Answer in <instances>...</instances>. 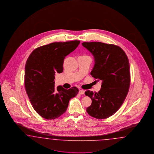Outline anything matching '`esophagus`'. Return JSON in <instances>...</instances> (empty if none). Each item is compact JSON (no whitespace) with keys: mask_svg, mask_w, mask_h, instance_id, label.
I'll list each match as a JSON object with an SVG mask.
<instances>
[{"mask_svg":"<svg viewBox=\"0 0 154 154\" xmlns=\"http://www.w3.org/2000/svg\"><path fill=\"white\" fill-rule=\"evenodd\" d=\"M79 94H81V95L84 94H85V91L83 90H80L79 91Z\"/></svg>","mask_w":154,"mask_h":154,"instance_id":"esophagus-1","label":"esophagus"}]
</instances>
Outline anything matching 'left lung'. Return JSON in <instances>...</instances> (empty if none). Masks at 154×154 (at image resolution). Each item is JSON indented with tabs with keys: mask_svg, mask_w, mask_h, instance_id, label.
Masks as SVG:
<instances>
[{
	"mask_svg": "<svg viewBox=\"0 0 154 154\" xmlns=\"http://www.w3.org/2000/svg\"><path fill=\"white\" fill-rule=\"evenodd\" d=\"M82 45L94 57L90 74L102 81L98 93H85L92 100L86 111L91 116L104 119L120 108L128 94L131 81L129 60L122 48L114 45L94 42H83Z\"/></svg>",
	"mask_w": 154,
	"mask_h": 154,
	"instance_id": "obj_1",
	"label": "left lung"
}]
</instances>
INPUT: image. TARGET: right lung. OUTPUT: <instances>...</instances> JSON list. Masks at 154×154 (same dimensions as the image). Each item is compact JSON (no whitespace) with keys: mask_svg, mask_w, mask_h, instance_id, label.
<instances>
[{"mask_svg":"<svg viewBox=\"0 0 154 154\" xmlns=\"http://www.w3.org/2000/svg\"><path fill=\"white\" fill-rule=\"evenodd\" d=\"M79 41L54 42L38 47L25 65V86L32 105L44 119L54 120L66 111L69 101L79 93L76 87L55 88V73L63 71L65 56L73 51Z\"/></svg>","mask_w":154,"mask_h":154,"instance_id":"right-lung-1","label":"right lung"}]
</instances>
